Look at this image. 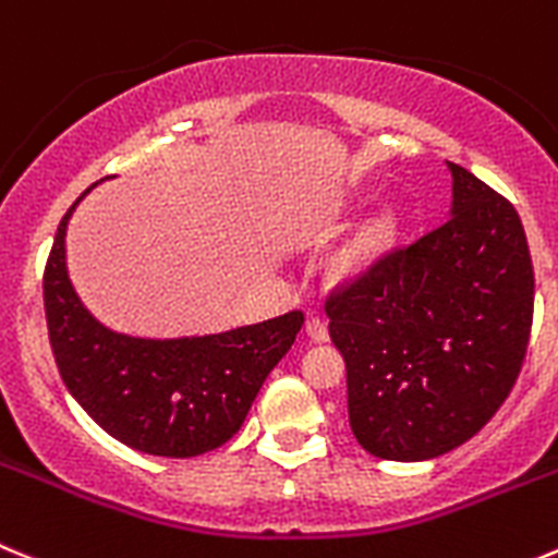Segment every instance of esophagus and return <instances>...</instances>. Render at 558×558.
<instances>
[{
  "label": "esophagus",
  "instance_id": "obj_1",
  "mask_svg": "<svg viewBox=\"0 0 558 558\" xmlns=\"http://www.w3.org/2000/svg\"><path fill=\"white\" fill-rule=\"evenodd\" d=\"M306 333H310L312 342H328V326L320 315H310L306 320Z\"/></svg>",
  "mask_w": 558,
  "mask_h": 558
}]
</instances>
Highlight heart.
<instances>
[{
	"label": "heart",
	"instance_id": "1",
	"mask_svg": "<svg viewBox=\"0 0 558 558\" xmlns=\"http://www.w3.org/2000/svg\"><path fill=\"white\" fill-rule=\"evenodd\" d=\"M391 238H395V221H391L389 216H380V219L369 221V225L344 246L339 265H342V270L364 268L369 259H375L384 248H389Z\"/></svg>",
	"mask_w": 558,
	"mask_h": 558
}]
</instances>
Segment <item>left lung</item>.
Here are the masks:
<instances>
[{
	"label": "left lung",
	"instance_id": "left-lung-1",
	"mask_svg": "<svg viewBox=\"0 0 558 558\" xmlns=\"http://www.w3.org/2000/svg\"><path fill=\"white\" fill-rule=\"evenodd\" d=\"M447 167L452 216L326 299L350 429L369 454L400 463L474 438L512 391L532 333L521 216L469 169Z\"/></svg>",
	"mask_w": 558,
	"mask_h": 558
}]
</instances>
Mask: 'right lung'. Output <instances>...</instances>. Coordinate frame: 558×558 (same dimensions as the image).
<instances>
[{"label": "right lung", "mask_w": 558, "mask_h": 558, "mask_svg": "<svg viewBox=\"0 0 558 558\" xmlns=\"http://www.w3.org/2000/svg\"><path fill=\"white\" fill-rule=\"evenodd\" d=\"M78 199L57 227L44 274L51 350L68 391L136 452L196 458L219 449L241 429L263 380L295 342L304 312L205 337L111 331L89 315L68 279L65 230Z\"/></svg>", "instance_id": "right-lung-1"}]
</instances>
